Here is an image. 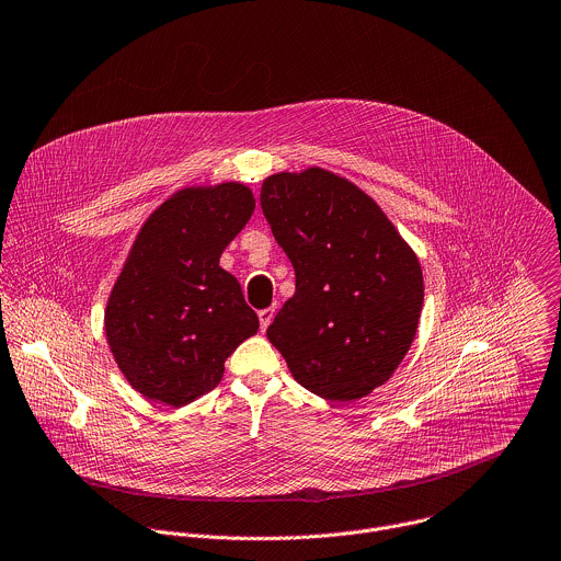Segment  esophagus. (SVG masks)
Segmentation results:
<instances>
[{
    "mask_svg": "<svg viewBox=\"0 0 561 561\" xmlns=\"http://www.w3.org/2000/svg\"><path fill=\"white\" fill-rule=\"evenodd\" d=\"M257 317H260V330L266 332V328L271 325V321L275 317V308H264V310L257 312Z\"/></svg>",
    "mask_w": 561,
    "mask_h": 561,
    "instance_id": "34e87169",
    "label": "esophagus"
}]
</instances>
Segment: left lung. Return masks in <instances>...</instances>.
<instances>
[{
    "label": "left lung",
    "instance_id": "obj_1",
    "mask_svg": "<svg viewBox=\"0 0 561 561\" xmlns=\"http://www.w3.org/2000/svg\"><path fill=\"white\" fill-rule=\"evenodd\" d=\"M260 205L295 268V295L268 341L314 396L371 393L417 332L424 279L415 253L365 192L321 168L268 176Z\"/></svg>",
    "mask_w": 561,
    "mask_h": 561
}]
</instances>
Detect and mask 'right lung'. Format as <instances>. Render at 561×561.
Returning <instances> with one entry per match:
<instances>
[{"mask_svg":"<svg viewBox=\"0 0 561 561\" xmlns=\"http://www.w3.org/2000/svg\"><path fill=\"white\" fill-rule=\"evenodd\" d=\"M253 207L240 183L183 190L141 227L104 314L115 363L141 396L172 409L194 402L257 332L238 279L218 266Z\"/></svg>","mask_w":561,"mask_h":561,"instance_id":"right-lung-1","label":"right lung"}]
</instances>
